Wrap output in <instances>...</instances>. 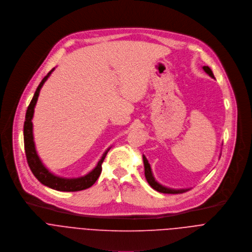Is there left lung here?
<instances>
[{
  "mask_svg": "<svg viewBox=\"0 0 252 252\" xmlns=\"http://www.w3.org/2000/svg\"><path fill=\"white\" fill-rule=\"evenodd\" d=\"M203 69L213 78H215L214 76V73L212 71V69L209 67V66H203ZM143 162H144V167H145V177H146V180L147 182L149 183V185L152 187L154 189H156L157 191H160V192H163V193H183L187 190H189V189H169V188H166L162 185H160L154 178L153 174H152V171H151V167H150V164L148 163V160L146 159L145 156H143Z\"/></svg>",
  "mask_w": 252,
  "mask_h": 252,
  "instance_id": "obj_1",
  "label": "left lung"
}]
</instances>
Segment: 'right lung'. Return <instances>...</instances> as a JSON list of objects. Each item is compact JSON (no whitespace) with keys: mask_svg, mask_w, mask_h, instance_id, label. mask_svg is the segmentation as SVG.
<instances>
[{"mask_svg":"<svg viewBox=\"0 0 252 252\" xmlns=\"http://www.w3.org/2000/svg\"><path fill=\"white\" fill-rule=\"evenodd\" d=\"M55 70L53 68L50 70L41 80L39 85L37 86L34 95L32 99V101L27 109L26 113V120L24 123V143H25V152H26V157L27 161L29 164V167L34 177L44 186L54 189L57 190L61 191H77V190H82L85 189L90 188L99 178L100 174H101L102 171V163L107 155L108 150L103 154V156L100 159L98 162L97 166L87 175L76 178V179H65V178H61L58 176H55L54 174L50 173L41 163L39 157L37 156V153L35 151V146L33 142V135H32V116H33V111H34V106L37 101V97L40 91V88L42 87L43 83L46 81L48 76L52 74V72Z\"/></svg>","mask_w":252,"mask_h":252,"instance_id":"obj_1","label":"right lung"}]
</instances>
